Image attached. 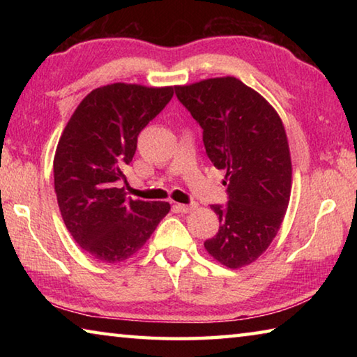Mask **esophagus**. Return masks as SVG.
Segmentation results:
<instances>
[{"label": "esophagus", "instance_id": "obj_1", "mask_svg": "<svg viewBox=\"0 0 357 357\" xmlns=\"http://www.w3.org/2000/svg\"><path fill=\"white\" fill-rule=\"evenodd\" d=\"M176 209L179 211V213L187 214V213H190V211L195 209V204H193V203H190V204H181V203H178L176 204Z\"/></svg>", "mask_w": 357, "mask_h": 357}]
</instances>
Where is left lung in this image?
I'll return each mask as SVG.
<instances>
[{"label":"left lung","mask_w":357,"mask_h":357,"mask_svg":"<svg viewBox=\"0 0 357 357\" xmlns=\"http://www.w3.org/2000/svg\"><path fill=\"white\" fill-rule=\"evenodd\" d=\"M203 129L206 154L225 170V204H213L219 231L204 241L211 257L243 268L273 243L291 192V159L282 119L268 100L234 77L174 86Z\"/></svg>","instance_id":"left-lung-1"}]
</instances>
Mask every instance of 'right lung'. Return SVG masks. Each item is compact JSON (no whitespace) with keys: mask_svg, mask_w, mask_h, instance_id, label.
<instances>
[{"mask_svg":"<svg viewBox=\"0 0 357 357\" xmlns=\"http://www.w3.org/2000/svg\"><path fill=\"white\" fill-rule=\"evenodd\" d=\"M173 88L113 83L94 89L59 138L53 174L63 220L89 257L119 263L142 249L170 211L167 202L126 197L119 183L137 140L164 110Z\"/></svg>","mask_w":357,"mask_h":357,"instance_id":"right-lung-1","label":"right lung"}]
</instances>
